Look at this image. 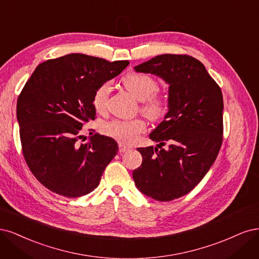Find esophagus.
Returning a JSON list of instances; mask_svg holds the SVG:
<instances>
[{"label": "esophagus", "instance_id": "obj_1", "mask_svg": "<svg viewBox=\"0 0 259 259\" xmlns=\"http://www.w3.org/2000/svg\"><path fill=\"white\" fill-rule=\"evenodd\" d=\"M118 147H119V153H124V152L129 151V147H128V146H126V145L121 144V143H119Z\"/></svg>", "mask_w": 259, "mask_h": 259}]
</instances>
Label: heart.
I'll return each instance as SVG.
<instances>
[{
	"instance_id": "heart-1",
	"label": "heart",
	"mask_w": 259,
	"mask_h": 259,
	"mask_svg": "<svg viewBox=\"0 0 259 259\" xmlns=\"http://www.w3.org/2000/svg\"><path fill=\"white\" fill-rule=\"evenodd\" d=\"M122 84L131 95L141 101V111L148 119L161 120L170 111L168 96L158 91V81L149 75L132 72L122 78ZM111 82L105 81L100 85L94 94L93 104L99 112L106 108L111 94ZM146 122L142 117L133 119H113L102 124V132L121 144L130 145L145 131Z\"/></svg>"
}]
</instances>
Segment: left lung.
Here are the masks:
<instances>
[{"mask_svg":"<svg viewBox=\"0 0 259 259\" xmlns=\"http://www.w3.org/2000/svg\"><path fill=\"white\" fill-rule=\"evenodd\" d=\"M135 70L168 82L170 111L149 135L161 149L139 147L143 161L132 177L141 193L157 201H171L193 190L220 153L222 90L205 66L188 55H160ZM166 144V150L161 147Z\"/></svg>","mask_w":259,"mask_h":259,"instance_id":"obj_1","label":"left lung"}]
</instances>
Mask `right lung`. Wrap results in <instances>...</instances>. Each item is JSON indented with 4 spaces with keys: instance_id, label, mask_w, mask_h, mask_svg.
I'll use <instances>...</instances> for the list:
<instances>
[{
    "instance_id": "1",
    "label": "right lung",
    "mask_w": 259,
    "mask_h": 259,
    "mask_svg": "<svg viewBox=\"0 0 259 259\" xmlns=\"http://www.w3.org/2000/svg\"><path fill=\"white\" fill-rule=\"evenodd\" d=\"M128 64L70 54L38 64L22 88L17 100L22 154L53 193L69 198L91 193L117 154L116 141L99 133L80 143V130L96 119V89Z\"/></svg>"
}]
</instances>
